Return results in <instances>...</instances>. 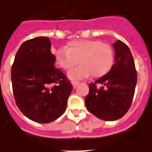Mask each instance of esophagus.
Instances as JSON below:
<instances>
[{
	"instance_id": "esophagus-1",
	"label": "esophagus",
	"mask_w": 152,
	"mask_h": 152,
	"mask_svg": "<svg viewBox=\"0 0 152 152\" xmlns=\"http://www.w3.org/2000/svg\"><path fill=\"white\" fill-rule=\"evenodd\" d=\"M72 83L73 87H75L79 83V81H77V80H72Z\"/></svg>"
}]
</instances>
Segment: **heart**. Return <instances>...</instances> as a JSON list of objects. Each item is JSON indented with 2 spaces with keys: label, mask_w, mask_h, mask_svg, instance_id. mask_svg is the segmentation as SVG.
I'll list each match as a JSON object with an SVG mask.
<instances>
[{
  "label": "heart",
  "mask_w": 152,
  "mask_h": 152,
  "mask_svg": "<svg viewBox=\"0 0 152 152\" xmlns=\"http://www.w3.org/2000/svg\"><path fill=\"white\" fill-rule=\"evenodd\" d=\"M55 61L63 70H69L71 79H82L91 74L100 77L110 72L115 62V53L111 45L98 40H75L68 44L67 48L61 47L56 52Z\"/></svg>",
  "instance_id": "b5f03b06"
}]
</instances>
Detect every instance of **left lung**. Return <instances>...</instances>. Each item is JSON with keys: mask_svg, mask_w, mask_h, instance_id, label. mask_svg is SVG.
I'll return each mask as SVG.
<instances>
[{"mask_svg": "<svg viewBox=\"0 0 152 152\" xmlns=\"http://www.w3.org/2000/svg\"><path fill=\"white\" fill-rule=\"evenodd\" d=\"M113 47L115 64L108 73L89 84L90 91L84 99L90 113L104 121H115L127 112L137 81L136 66L129 47L119 40Z\"/></svg>", "mask_w": 152, "mask_h": 152, "instance_id": "obj_1", "label": "left lung"}]
</instances>
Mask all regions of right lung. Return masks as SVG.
<instances>
[{
    "label": "right lung",
    "instance_id": "obj_1",
    "mask_svg": "<svg viewBox=\"0 0 152 152\" xmlns=\"http://www.w3.org/2000/svg\"><path fill=\"white\" fill-rule=\"evenodd\" d=\"M47 37L25 41L18 50L11 69L12 93L22 113L37 123H50L65 111L73 87L54 65Z\"/></svg>",
    "mask_w": 152,
    "mask_h": 152
}]
</instances>
